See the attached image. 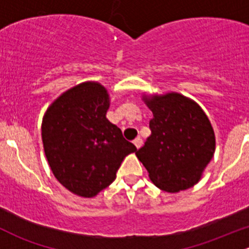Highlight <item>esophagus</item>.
<instances>
[{"mask_svg": "<svg viewBox=\"0 0 249 249\" xmlns=\"http://www.w3.org/2000/svg\"><path fill=\"white\" fill-rule=\"evenodd\" d=\"M134 144L136 145L137 149H140V148L142 147V144H143L142 139H141V137H137V139H135V140H134Z\"/></svg>", "mask_w": 249, "mask_h": 249, "instance_id": "34e87169", "label": "esophagus"}]
</instances>
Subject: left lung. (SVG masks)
Returning <instances> with one entry per match:
<instances>
[{
    "label": "left lung",
    "instance_id": "obj_1",
    "mask_svg": "<svg viewBox=\"0 0 249 249\" xmlns=\"http://www.w3.org/2000/svg\"><path fill=\"white\" fill-rule=\"evenodd\" d=\"M153 112L152 135L136 157L159 189L178 193L196 184L213 158L215 137L201 107L178 94L143 96Z\"/></svg>",
    "mask_w": 249,
    "mask_h": 249
}]
</instances>
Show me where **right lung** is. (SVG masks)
<instances>
[{
	"instance_id": "1",
	"label": "right lung",
	"mask_w": 249,
	"mask_h": 249,
	"mask_svg": "<svg viewBox=\"0 0 249 249\" xmlns=\"http://www.w3.org/2000/svg\"><path fill=\"white\" fill-rule=\"evenodd\" d=\"M107 89L85 82L60 95L42 120L44 153L55 178L83 197H94L115 179L136 147L106 118Z\"/></svg>"
}]
</instances>
